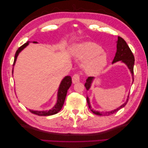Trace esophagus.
Wrapping results in <instances>:
<instances>
[{
  "label": "esophagus",
  "instance_id": "esophagus-1",
  "mask_svg": "<svg viewBox=\"0 0 148 148\" xmlns=\"http://www.w3.org/2000/svg\"><path fill=\"white\" fill-rule=\"evenodd\" d=\"M72 83H73L74 84L79 82V79H80L79 74H74L73 76H72Z\"/></svg>",
  "mask_w": 148,
  "mask_h": 148
}]
</instances>
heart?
Segmentation results:
<instances>
[{
    "instance_id": "obj_1",
    "label": "heart",
    "mask_w": 148,
    "mask_h": 148,
    "mask_svg": "<svg viewBox=\"0 0 148 148\" xmlns=\"http://www.w3.org/2000/svg\"><path fill=\"white\" fill-rule=\"evenodd\" d=\"M74 54L78 59L86 60L84 67L89 74L99 73L108 64V55L102 47L95 42H86L78 45Z\"/></svg>"
}]
</instances>
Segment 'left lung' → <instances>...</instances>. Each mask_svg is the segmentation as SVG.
Here are the masks:
<instances>
[{
	"label": "left lung",
	"mask_w": 148,
	"mask_h": 148,
	"mask_svg": "<svg viewBox=\"0 0 148 148\" xmlns=\"http://www.w3.org/2000/svg\"><path fill=\"white\" fill-rule=\"evenodd\" d=\"M118 61H121L122 62L125 63V64L127 65L128 69H130L132 75V78H133V81H134V61H135L134 56L133 55L131 49H130L129 47H128L127 42H125V40L123 38H121V37H119V36L118 37V41H117V51H116L114 60H113L112 61V64L113 63H115ZM93 79V77H88V79H86V82L85 84H84V86H85L86 89L87 90H88L90 88L91 84H92ZM128 99H129V95L128 96V99H127L126 102H125L122 106L119 107V108H117L116 109L113 110V111L105 112H100L98 111H93V109H92V107L90 106V100L88 97H86V101L88 103V105L89 108L91 110V111L93 112L94 114H95L97 115H99V116H102V115L109 116L112 114H114V113L118 111L119 109H121V108H123V107H125L128 101Z\"/></svg>",
	"instance_id": "8db88e82"
}]
</instances>
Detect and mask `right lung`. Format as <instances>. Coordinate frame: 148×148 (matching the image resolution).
Here are the masks:
<instances>
[{"instance_id": "1", "label": "right lung", "mask_w": 148, "mask_h": 148, "mask_svg": "<svg viewBox=\"0 0 148 148\" xmlns=\"http://www.w3.org/2000/svg\"><path fill=\"white\" fill-rule=\"evenodd\" d=\"M34 42L37 43V42ZM28 45H29V42L25 43L24 45L20 46V48L18 49L14 56V60L13 62V65L12 66L14 65L16 60L17 56L19 53H20V52L22 49H23L25 48ZM12 72H13V70H12ZM71 84H72V79L71 76H66L65 77H64V79L62 81L60 85L59 89H58L57 102H56V105L53 107L52 109L49 110V111H33V110L29 109L30 112L33 113L34 114L38 115V116H50V115H53V114H56V113H58L62 108L63 106H64L65 97H66V95H67V90L71 86Z\"/></svg>"}]
</instances>
